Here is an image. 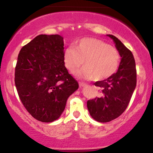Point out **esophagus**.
<instances>
[{
	"label": "esophagus",
	"mask_w": 153,
	"mask_h": 153,
	"mask_svg": "<svg viewBox=\"0 0 153 153\" xmlns=\"http://www.w3.org/2000/svg\"><path fill=\"white\" fill-rule=\"evenodd\" d=\"M85 85H86V84L84 83V82H79V86H80V88H82L85 86Z\"/></svg>",
	"instance_id": "obj_1"
}]
</instances>
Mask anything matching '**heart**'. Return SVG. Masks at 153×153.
<instances>
[{"label":"heart","instance_id":"heart-1","mask_svg":"<svg viewBox=\"0 0 153 153\" xmlns=\"http://www.w3.org/2000/svg\"><path fill=\"white\" fill-rule=\"evenodd\" d=\"M65 65L71 73L85 67L78 75L96 81L108 78L117 72L120 62V54L115 47L94 38H83L68 47L64 53Z\"/></svg>","mask_w":153,"mask_h":153}]
</instances>
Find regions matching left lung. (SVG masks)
<instances>
[{"mask_svg":"<svg viewBox=\"0 0 153 153\" xmlns=\"http://www.w3.org/2000/svg\"><path fill=\"white\" fill-rule=\"evenodd\" d=\"M108 36L114 42L122 59L117 73L94 83L99 88L101 96L87 101L91 116L99 122H111L122 114L128 106L137 84L136 65L132 53L118 38Z\"/></svg>","mask_w":153,"mask_h":153,"instance_id":"8db88e82","label":"left lung"}]
</instances>
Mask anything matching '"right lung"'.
Masks as SVG:
<instances>
[{"label": "right lung", "mask_w": 153, "mask_h": 153, "mask_svg": "<svg viewBox=\"0 0 153 153\" xmlns=\"http://www.w3.org/2000/svg\"><path fill=\"white\" fill-rule=\"evenodd\" d=\"M64 40L58 34L36 36L20 50L15 85L21 101L36 120L52 122L60 117L78 82L65 66Z\"/></svg>", "instance_id": "right-lung-1"}]
</instances>
